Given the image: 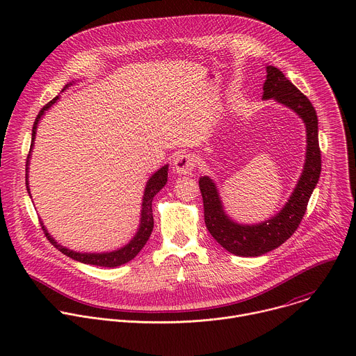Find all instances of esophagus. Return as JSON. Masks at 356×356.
<instances>
[{"label":"esophagus","instance_id":"1","mask_svg":"<svg viewBox=\"0 0 356 356\" xmlns=\"http://www.w3.org/2000/svg\"><path fill=\"white\" fill-rule=\"evenodd\" d=\"M197 165V159L190 154H179L173 159L175 172L179 175H190Z\"/></svg>","mask_w":356,"mask_h":356}]
</instances>
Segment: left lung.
Returning a JSON list of instances; mask_svg holds the SVG:
<instances>
[{
    "label": "left lung",
    "mask_w": 356,
    "mask_h": 356,
    "mask_svg": "<svg viewBox=\"0 0 356 356\" xmlns=\"http://www.w3.org/2000/svg\"><path fill=\"white\" fill-rule=\"evenodd\" d=\"M266 73L262 98L276 99L294 111L306 125V161L290 198L276 216L264 222L238 224L227 216L216 183L209 176H202L198 180L207 229L224 249L236 257L246 258L265 255L294 234L306 214L309 200L321 173L318 118L313 104L277 67L266 66Z\"/></svg>",
    "instance_id": "8db88e82"
}]
</instances>
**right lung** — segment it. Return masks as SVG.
<instances>
[{
	"label": "right lung",
	"mask_w": 356,
	"mask_h": 356,
	"mask_svg": "<svg viewBox=\"0 0 356 356\" xmlns=\"http://www.w3.org/2000/svg\"><path fill=\"white\" fill-rule=\"evenodd\" d=\"M70 84H67L63 90H66L67 87H70ZM59 99V95L55 97L52 101H49V103L39 111L35 122H33V128H32V140H31V150H29V155H28V161H26V190L29 193V183H28V166H29V158H31V152H32V146L35 143V136H36V128L38 124L42 118V115L44 114V111H47L50 107H52L56 101ZM168 169L169 166L165 165L163 168H161L158 172H155L152 175L146 183L145 191H143V198H142V210H140V222H139V228L135 234V236L122 248L113 250V252H103V253H81V252H76L72 249H67L62 245H59L52 235L47 232V229L44 228L43 222H40L42 229L44 232V235L47 236V239L52 242V245L55 248H58L62 253H65L66 257L79 261L81 264H87V265H95V266H103V268H117L121 266L129 261H132L138 253L140 252V249L145 246V243L147 242L152 229H154V213H152V200L154 197L165 187L166 181H168ZM31 194V193H29Z\"/></svg>",
	"instance_id": "1"
}]
</instances>
